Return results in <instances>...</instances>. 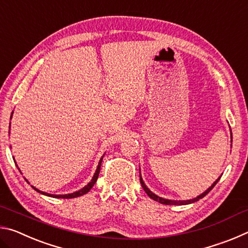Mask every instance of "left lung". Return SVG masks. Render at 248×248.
Here are the masks:
<instances>
[{
	"label": "left lung",
	"instance_id": "left-lung-1",
	"mask_svg": "<svg viewBox=\"0 0 248 248\" xmlns=\"http://www.w3.org/2000/svg\"><path fill=\"white\" fill-rule=\"evenodd\" d=\"M220 178H221V176L219 178H217L215 183L212 184V186L211 187H209L207 190H205L203 194H201L200 196H198L197 197V198H195V199H190V200H186V201H175V200H169V199H163V198H161V197H158V196H156V195H154L152 191H151L148 187L145 186V184L143 183V179H142V177H141V175H140V183H141V186H142V188H143L144 189V191L146 192V194H148V196L150 197V198H152L153 200H155V201H158L159 203H163V204H175V205H177V204H179V205H183V204H188V203H192V202H196V201H198L199 199H201V198H203V197L207 195V194H209L210 191L212 190V188L216 186L217 185V183L219 182L220 180Z\"/></svg>",
	"mask_w": 248,
	"mask_h": 248
}]
</instances>
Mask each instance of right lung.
Segmentation results:
<instances>
[{"label": "right lung", "mask_w": 248, "mask_h": 248, "mask_svg": "<svg viewBox=\"0 0 248 248\" xmlns=\"http://www.w3.org/2000/svg\"><path fill=\"white\" fill-rule=\"evenodd\" d=\"M11 118H12V117H11ZM103 157H104V156H103ZM103 157L100 158V161H99V163H98V166H97V170H96L95 174H94V177H93V179L91 180V183L87 184L85 187L82 188L81 190H78V191H77V192H73V194H68V195H50V194H47V192H44V191H40V190H38V189H37V188H35V187H32V188H33V189H35L36 191L40 192V194L46 195V196H49V197H53V198L70 199V198H77V197H79V196L85 195V194H87V192H89V191L91 190V188L94 186L95 183L97 182V178H98V175H99V171H100V165H102ZM19 171H20V170H19Z\"/></svg>", "instance_id": "add662e5"}]
</instances>
